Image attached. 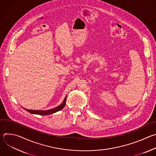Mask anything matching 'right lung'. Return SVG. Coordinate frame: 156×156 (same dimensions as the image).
<instances>
[{
	"label": "right lung",
	"mask_w": 156,
	"mask_h": 156,
	"mask_svg": "<svg viewBox=\"0 0 156 156\" xmlns=\"http://www.w3.org/2000/svg\"><path fill=\"white\" fill-rule=\"evenodd\" d=\"M66 96L62 104H60L59 106L52 108L51 110H29V109H26L25 108L27 111L29 112L31 114H37V115H50L52 114H54L55 112H58V111L60 110L61 109H62L65 105L66 103Z\"/></svg>",
	"instance_id": "1"
}]
</instances>
